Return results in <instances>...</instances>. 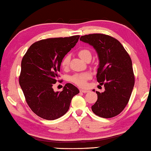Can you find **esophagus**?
<instances>
[{
  "instance_id": "obj_1",
  "label": "esophagus",
  "mask_w": 151,
  "mask_h": 151,
  "mask_svg": "<svg viewBox=\"0 0 151 151\" xmlns=\"http://www.w3.org/2000/svg\"><path fill=\"white\" fill-rule=\"evenodd\" d=\"M80 91L82 92V93H87V92H88V91H87V90H84V89H81Z\"/></svg>"
}]
</instances>
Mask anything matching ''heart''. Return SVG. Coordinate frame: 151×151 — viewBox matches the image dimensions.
<instances>
[{"instance_id": "obj_1", "label": "heart", "mask_w": 151, "mask_h": 151, "mask_svg": "<svg viewBox=\"0 0 151 151\" xmlns=\"http://www.w3.org/2000/svg\"><path fill=\"white\" fill-rule=\"evenodd\" d=\"M78 55L82 59L85 60L88 57H91V51L86 49V48H82L78 51ZM70 57L69 55H66L65 57L63 58L61 61V66L63 68H66L69 65ZM91 78V75L89 73H85L82 74H76L71 77V81L81 87H84L86 85V81L88 79Z\"/></svg>"}]
</instances>
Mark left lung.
I'll list each match as a JSON object with an SVG mask.
<instances>
[{
  "mask_svg": "<svg viewBox=\"0 0 151 151\" xmlns=\"http://www.w3.org/2000/svg\"><path fill=\"white\" fill-rule=\"evenodd\" d=\"M80 40L95 49L99 61L97 81L104 86L103 93L96 91L98 99L92 111L103 118L118 115L127 106L134 85L131 57L121 43L109 35L91 34Z\"/></svg>",
  "mask_w": 151,
  "mask_h": 151,
  "instance_id": "left-lung-1",
  "label": "left lung"
}]
</instances>
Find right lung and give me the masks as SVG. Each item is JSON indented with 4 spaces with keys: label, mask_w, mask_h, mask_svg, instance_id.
I'll list each match as a JSON object with an SVG mask.
<instances>
[{
    "label": "right lung",
    "mask_w": 151,
    "mask_h": 151,
    "mask_svg": "<svg viewBox=\"0 0 151 151\" xmlns=\"http://www.w3.org/2000/svg\"><path fill=\"white\" fill-rule=\"evenodd\" d=\"M79 35L39 40L29 47L21 62L19 84L30 109L41 118L55 120L69 109L73 97L79 90L66 83L61 92H55L61 61L77 43Z\"/></svg>",
    "instance_id": "1"
}]
</instances>
